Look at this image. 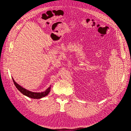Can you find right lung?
<instances>
[{"label":"right lung","mask_w":131,"mask_h":131,"mask_svg":"<svg viewBox=\"0 0 131 131\" xmlns=\"http://www.w3.org/2000/svg\"><path fill=\"white\" fill-rule=\"evenodd\" d=\"M12 80L13 81L14 84H15L16 87L17 88V90L18 91H20V92L23 93L24 95H25L27 97H30V98H32V99H41L42 97H45L46 96H47V94H48V93H49L50 92V90H51V87H49L47 90L41 93H37V92H32L29 91L28 90H26V89L24 88L23 87H22L21 86L19 85V84H18L17 83L14 79L12 78Z\"/></svg>","instance_id":"obj_1"}]
</instances>
